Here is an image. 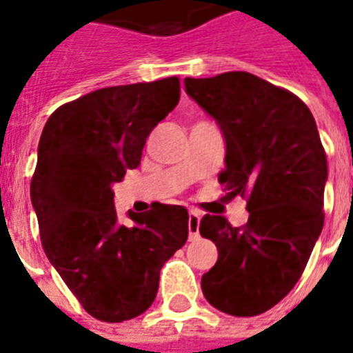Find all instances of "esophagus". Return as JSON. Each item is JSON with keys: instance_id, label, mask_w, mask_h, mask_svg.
Returning <instances> with one entry per match:
<instances>
[{"instance_id": "esophagus-1", "label": "esophagus", "mask_w": 353, "mask_h": 353, "mask_svg": "<svg viewBox=\"0 0 353 353\" xmlns=\"http://www.w3.org/2000/svg\"><path fill=\"white\" fill-rule=\"evenodd\" d=\"M199 228H200V213L191 210L190 219H188V230H190V239H196L199 236Z\"/></svg>"}]
</instances>
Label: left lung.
Listing matches in <instances>:
<instances>
[{"label": "left lung", "instance_id": "8db88e82", "mask_svg": "<svg viewBox=\"0 0 353 353\" xmlns=\"http://www.w3.org/2000/svg\"><path fill=\"white\" fill-rule=\"evenodd\" d=\"M184 85L224 137L219 180L228 196H246L250 211L242 228L202 216L200 235L219 250L202 293L224 314H264L297 284L323 231L328 165L317 123L295 94L244 70Z\"/></svg>", "mask_w": 353, "mask_h": 353}]
</instances>
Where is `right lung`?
Wrapping results in <instances>:
<instances>
[{
    "mask_svg": "<svg viewBox=\"0 0 353 353\" xmlns=\"http://www.w3.org/2000/svg\"><path fill=\"white\" fill-rule=\"evenodd\" d=\"M180 100L176 76L105 87L56 109L38 143L30 200L41 246L87 314L105 323L153 304L160 270L188 241V210L153 204L118 222L112 185Z\"/></svg>",
    "mask_w": 353,
    "mask_h": 353,
    "instance_id": "obj_1",
    "label": "right lung"
}]
</instances>
